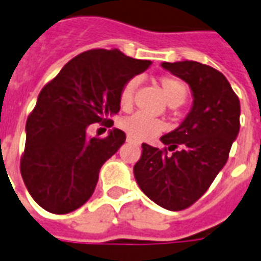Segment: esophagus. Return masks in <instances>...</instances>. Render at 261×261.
Segmentation results:
<instances>
[{
    "label": "esophagus",
    "instance_id": "esophagus-1",
    "mask_svg": "<svg viewBox=\"0 0 261 261\" xmlns=\"http://www.w3.org/2000/svg\"><path fill=\"white\" fill-rule=\"evenodd\" d=\"M126 141H128V143H135V144H139V140H136V139H133V137H130V136H128Z\"/></svg>",
    "mask_w": 261,
    "mask_h": 261
}]
</instances>
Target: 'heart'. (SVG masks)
<instances>
[{
  "instance_id": "b5f03b06",
  "label": "heart",
  "mask_w": 261,
  "mask_h": 261,
  "mask_svg": "<svg viewBox=\"0 0 261 261\" xmlns=\"http://www.w3.org/2000/svg\"><path fill=\"white\" fill-rule=\"evenodd\" d=\"M159 84H161L165 98L170 106L173 105L178 106L187 98V86L178 79L163 76L159 79ZM137 86H139L137 77L130 79L125 83L120 95V102L122 108H128L132 103ZM121 128L124 129L130 137H135L139 140H145V139H151L155 135H158L161 130H163V124L159 120L145 116L143 113H135L132 116L125 117L124 120L121 121Z\"/></svg>"
}]
</instances>
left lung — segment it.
Listing matches in <instances>:
<instances>
[{
    "label": "left lung",
    "mask_w": 261,
    "mask_h": 261,
    "mask_svg": "<svg viewBox=\"0 0 261 261\" xmlns=\"http://www.w3.org/2000/svg\"><path fill=\"white\" fill-rule=\"evenodd\" d=\"M187 83L192 108L178 128L161 137L165 149L143 143L133 167L137 185L153 203L179 211L199 200L229 158L240 132V100L227 79L196 61L162 62ZM173 150L171 155L167 149Z\"/></svg>",
    "instance_id": "8db88e82"
}]
</instances>
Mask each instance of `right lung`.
<instances>
[{
  "label": "right lung",
  "mask_w": 261,
  "mask_h": 261,
  "mask_svg": "<svg viewBox=\"0 0 261 261\" xmlns=\"http://www.w3.org/2000/svg\"><path fill=\"white\" fill-rule=\"evenodd\" d=\"M152 62L118 48H94L70 60L40 91L25 124L20 171L30 195L53 214L72 213L94 193L99 170L125 143L121 129L88 137L94 122L113 126L125 83Z\"/></svg>",
  "instance_id": "1"
}]
</instances>
